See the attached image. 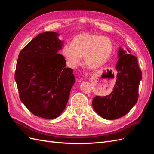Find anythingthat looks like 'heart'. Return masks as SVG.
Returning <instances> with one entry per match:
<instances>
[{
    "mask_svg": "<svg viewBox=\"0 0 154 154\" xmlns=\"http://www.w3.org/2000/svg\"><path fill=\"white\" fill-rule=\"evenodd\" d=\"M112 51L113 44L109 37L84 32L76 36L72 44H65L62 53L71 67H76L83 56V64L88 69H96L108 61Z\"/></svg>",
    "mask_w": 154,
    "mask_h": 154,
    "instance_id": "b5f03b06",
    "label": "heart"
}]
</instances>
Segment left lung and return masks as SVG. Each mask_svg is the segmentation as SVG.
<instances>
[{
    "label": "left lung",
    "instance_id": "obj_1",
    "mask_svg": "<svg viewBox=\"0 0 154 154\" xmlns=\"http://www.w3.org/2000/svg\"><path fill=\"white\" fill-rule=\"evenodd\" d=\"M121 47L118 51V61L116 66L117 80L113 91L103 97L97 96L92 100V106L101 118L113 120L123 117L136 105L142 72L137 58Z\"/></svg>",
    "mask_w": 154,
    "mask_h": 154
}]
</instances>
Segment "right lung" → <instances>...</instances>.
<instances>
[{"label": "right lung", "instance_id": "1", "mask_svg": "<svg viewBox=\"0 0 154 154\" xmlns=\"http://www.w3.org/2000/svg\"><path fill=\"white\" fill-rule=\"evenodd\" d=\"M57 32L38 34L23 48L17 60L15 80L20 99L32 114L58 118L66 109L75 78L58 51L64 42Z\"/></svg>", "mask_w": 154, "mask_h": 154}]
</instances>
